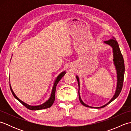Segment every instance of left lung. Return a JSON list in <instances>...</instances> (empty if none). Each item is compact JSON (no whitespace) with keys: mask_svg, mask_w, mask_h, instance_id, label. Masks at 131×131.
I'll return each mask as SVG.
<instances>
[{"mask_svg":"<svg viewBox=\"0 0 131 131\" xmlns=\"http://www.w3.org/2000/svg\"><path fill=\"white\" fill-rule=\"evenodd\" d=\"M114 38V37H113ZM104 43L106 44H107V45L110 46L112 47L113 49V62H114V65L116 72V78H117V82H116V90L115 93L114 94V96L109 101H108L107 104L105 105L102 106L100 107H92L91 106H89L82 101V100L80 97V82H79V78L78 76H76L78 83V86H79V91H78V93H79V98L80 102H81V104L84 105V106L88 107H93V108H100L104 107L106 106L109 104L110 102H112L113 101H114L115 99H116L118 96L120 94L121 92L122 91V87H123V80H124V71H125V68H124V59L123 57V56H122L120 48H119V44L114 38L112 39H110L109 40L105 41H104Z\"/></svg>","mask_w":131,"mask_h":131,"instance_id":"obj_1","label":"left lung"}]
</instances>
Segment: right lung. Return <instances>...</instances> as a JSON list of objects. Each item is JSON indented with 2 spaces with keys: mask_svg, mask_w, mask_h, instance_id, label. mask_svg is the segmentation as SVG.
Wrapping results in <instances>:
<instances>
[{
  "mask_svg": "<svg viewBox=\"0 0 131 131\" xmlns=\"http://www.w3.org/2000/svg\"><path fill=\"white\" fill-rule=\"evenodd\" d=\"M65 74H66V71H63L62 72H61V73L56 77V78L55 79L54 81L53 82V87L52 88L51 96H50L49 98L47 100L46 102H44V103H43V104L41 105L32 106V105H30L26 104V103L24 102V101H22V100H21L18 98V97H17V96L16 95V94L14 93L12 87H11L10 84V88L11 92H12L13 96L15 97V98L19 102H20L22 104H23L24 106H25L26 107H27L28 109H30L31 110H39L44 109V108H47L51 107L53 104L54 100H55L56 88V86L58 83V82H60V80L61 79V78H62L64 75H65Z\"/></svg>",
  "mask_w": 131,
  "mask_h": 131,
  "instance_id": "obj_1",
  "label": "right lung"
}]
</instances>
